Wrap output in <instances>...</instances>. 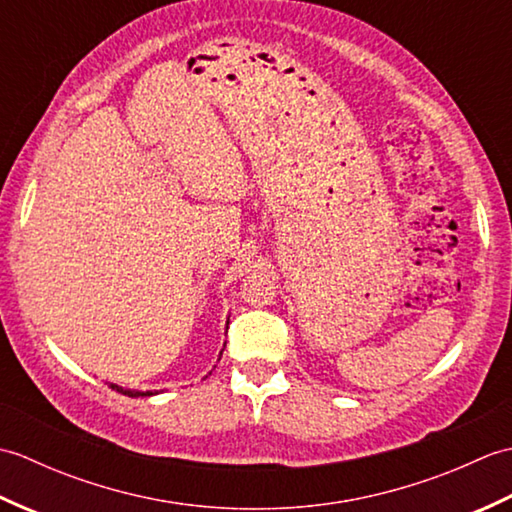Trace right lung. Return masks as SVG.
I'll return each instance as SVG.
<instances>
[{"mask_svg":"<svg viewBox=\"0 0 512 512\" xmlns=\"http://www.w3.org/2000/svg\"><path fill=\"white\" fill-rule=\"evenodd\" d=\"M222 356V354H220ZM112 389H116V391H121V394H125V396H132V398H138V396H154V394H158V391H154V394H151V391H134V389H123V387H118V385H110Z\"/></svg>","mask_w":512,"mask_h":512,"instance_id":"obj_1","label":"right lung"}]
</instances>
